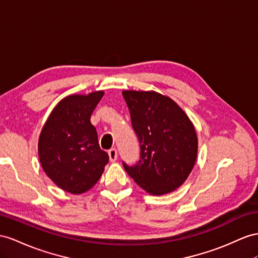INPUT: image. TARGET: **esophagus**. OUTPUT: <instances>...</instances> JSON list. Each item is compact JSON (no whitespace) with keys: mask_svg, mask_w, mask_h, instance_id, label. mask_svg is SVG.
<instances>
[{"mask_svg":"<svg viewBox=\"0 0 258 258\" xmlns=\"http://www.w3.org/2000/svg\"><path fill=\"white\" fill-rule=\"evenodd\" d=\"M109 158L111 162H114L117 159V150L115 148H111L109 150Z\"/></svg>","mask_w":258,"mask_h":258,"instance_id":"obj_1","label":"esophagus"}]
</instances>
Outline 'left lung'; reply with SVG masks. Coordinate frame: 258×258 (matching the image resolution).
Instances as JSON below:
<instances>
[{"instance_id": "8db88e82", "label": "left lung", "mask_w": 258, "mask_h": 258, "mask_svg": "<svg viewBox=\"0 0 258 258\" xmlns=\"http://www.w3.org/2000/svg\"><path fill=\"white\" fill-rule=\"evenodd\" d=\"M141 145V159L124 169L150 195L173 192L186 181L197 159L194 124L170 97L149 90L122 91Z\"/></svg>"}]
</instances>
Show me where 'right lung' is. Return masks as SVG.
<instances>
[{
  "instance_id": "obj_1",
  "label": "right lung",
  "mask_w": 258,
  "mask_h": 258,
  "mask_svg": "<svg viewBox=\"0 0 258 258\" xmlns=\"http://www.w3.org/2000/svg\"><path fill=\"white\" fill-rule=\"evenodd\" d=\"M104 95H70L51 111L38 141V156L44 173L57 187L83 194L100 179L109 156L101 150L90 116Z\"/></svg>"
}]
</instances>
